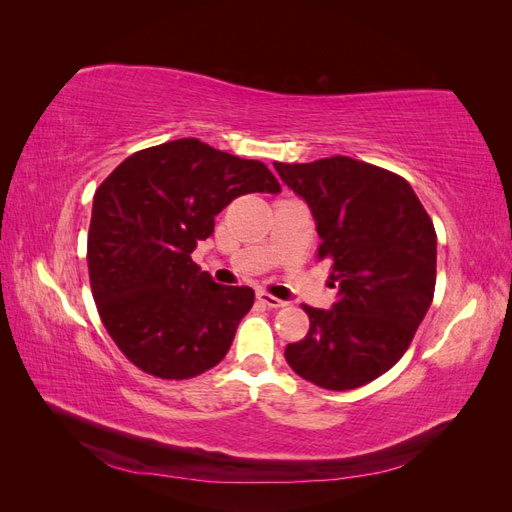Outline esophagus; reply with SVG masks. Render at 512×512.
<instances>
[{
  "mask_svg": "<svg viewBox=\"0 0 512 512\" xmlns=\"http://www.w3.org/2000/svg\"><path fill=\"white\" fill-rule=\"evenodd\" d=\"M256 299L262 303V305H267V307H286L288 303L286 301H282V299H277V297H273V294H269V292H265V290H258L256 292Z\"/></svg>",
  "mask_w": 512,
  "mask_h": 512,
  "instance_id": "34e87169",
  "label": "esophagus"
}]
</instances>
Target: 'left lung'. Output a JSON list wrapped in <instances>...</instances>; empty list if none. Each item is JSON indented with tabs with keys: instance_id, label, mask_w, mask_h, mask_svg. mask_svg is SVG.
<instances>
[{
	"instance_id": "8db88e82",
	"label": "left lung",
	"mask_w": 512,
	"mask_h": 512,
	"mask_svg": "<svg viewBox=\"0 0 512 512\" xmlns=\"http://www.w3.org/2000/svg\"><path fill=\"white\" fill-rule=\"evenodd\" d=\"M309 205L318 260L339 284L333 309L303 305L309 331L286 346L301 378L350 391L386 374L423 322L436 290V228L410 183L348 156L307 164L273 162Z\"/></svg>"
}]
</instances>
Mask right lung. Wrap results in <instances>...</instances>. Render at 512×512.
I'll return each instance as SVG.
<instances>
[{
    "label": "right lung",
    "mask_w": 512,
    "mask_h": 512,
    "mask_svg": "<svg viewBox=\"0 0 512 512\" xmlns=\"http://www.w3.org/2000/svg\"><path fill=\"white\" fill-rule=\"evenodd\" d=\"M280 190L262 162L198 138L136 151L100 183L87 235L89 284L104 329L130 363L162 380H188L224 359L254 290L215 284L190 254L237 196Z\"/></svg>",
    "instance_id": "right-lung-1"
}]
</instances>
